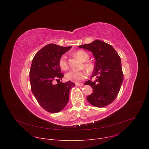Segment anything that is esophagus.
<instances>
[{"instance_id":"obj_1","label":"esophagus","mask_w":149,"mask_h":149,"mask_svg":"<svg viewBox=\"0 0 149 149\" xmlns=\"http://www.w3.org/2000/svg\"><path fill=\"white\" fill-rule=\"evenodd\" d=\"M75 86L77 87H81L83 86V84L82 83H76Z\"/></svg>"}]
</instances>
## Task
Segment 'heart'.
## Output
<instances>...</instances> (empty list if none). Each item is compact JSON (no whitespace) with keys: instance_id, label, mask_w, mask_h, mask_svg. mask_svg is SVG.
<instances>
[{"instance_id":"obj_1","label":"heart","mask_w":149,"mask_h":149,"mask_svg":"<svg viewBox=\"0 0 149 149\" xmlns=\"http://www.w3.org/2000/svg\"><path fill=\"white\" fill-rule=\"evenodd\" d=\"M75 55L82 62H86L89 59V55H88V54L83 51H77L75 53ZM58 63L61 70H67L68 67L67 56L65 55L61 56L59 59ZM84 67L88 72H91L94 70V65L90 62H85L84 63ZM87 77V74L85 71H81L78 72L70 71L65 75V78H67V79L75 82H80L85 79H86Z\"/></svg>"}]
</instances>
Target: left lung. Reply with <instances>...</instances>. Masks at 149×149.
Wrapping results in <instances>:
<instances>
[{"label": "left lung", "mask_w": 149, "mask_h": 149, "mask_svg": "<svg viewBox=\"0 0 149 149\" xmlns=\"http://www.w3.org/2000/svg\"><path fill=\"white\" fill-rule=\"evenodd\" d=\"M78 47L92 52L95 59L91 78L95 77L96 79L84 83L93 89L87 101L97 107L109 105L117 97L123 81L120 56L111 45L100 40Z\"/></svg>", "instance_id": "8db88e82"}]
</instances>
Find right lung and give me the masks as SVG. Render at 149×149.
<instances>
[{"mask_svg": "<svg viewBox=\"0 0 149 149\" xmlns=\"http://www.w3.org/2000/svg\"><path fill=\"white\" fill-rule=\"evenodd\" d=\"M71 47L48 44L33 58L29 72L31 90L39 104L49 113H58L64 109L69 100L70 91L75 86L70 81L60 82L64 75L61 73L58 63L60 57ZM54 80L58 84H54Z\"/></svg>", "mask_w": 149, "mask_h": 149, "instance_id": "add662e5", "label": "right lung"}]
</instances>
